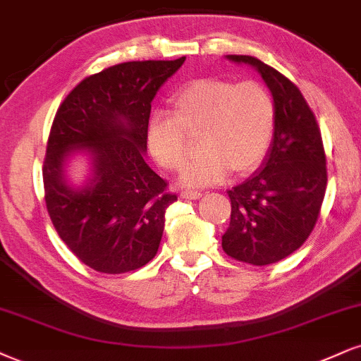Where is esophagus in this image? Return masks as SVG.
<instances>
[{"mask_svg": "<svg viewBox=\"0 0 361 361\" xmlns=\"http://www.w3.org/2000/svg\"><path fill=\"white\" fill-rule=\"evenodd\" d=\"M180 197L183 200H198V198H202V193L193 192V190H183V192L180 193Z\"/></svg>", "mask_w": 361, "mask_h": 361, "instance_id": "1", "label": "esophagus"}]
</instances>
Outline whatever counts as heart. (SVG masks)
<instances>
[{
    "instance_id": "heart-1",
    "label": "heart",
    "mask_w": 361,
    "mask_h": 361,
    "mask_svg": "<svg viewBox=\"0 0 361 361\" xmlns=\"http://www.w3.org/2000/svg\"><path fill=\"white\" fill-rule=\"evenodd\" d=\"M276 129V107L259 82L200 79L173 99L169 119L154 117L147 146L164 169L178 171L188 159L186 137L198 139L203 156L181 173L186 188L222 183L233 171L247 175L266 158Z\"/></svg>"
}]
</instances>
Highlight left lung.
<instances>
[{
	"label": "left lung",
	"mask_w": 361,
	"mask_h": 361,
	"mask_svg": "<svg viewBox=\"0 0 361 361\" xmlns=\"http://www.w3.org/2000/svg\"><path fill=\"white\" fill-rule=\"evenodd\" d=\"M266 82L276 107V129L266 158L244 183L228 190L232 214L222 247L252 266L279 262L306 242L326 192L323 139L301 90L250 55H227Z\"/></svg>",
	"instance_id": "1"
}]
</instances>
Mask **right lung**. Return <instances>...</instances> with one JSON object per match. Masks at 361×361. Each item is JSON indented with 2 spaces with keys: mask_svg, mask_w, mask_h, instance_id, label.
Returning a JSON list of instances; mask_svg holds the SVG:
<instances>
[{
  "mask_svg": "<svg viewBox=\"0 0 361 361\" xmlns=\"http://www.w3.org/2000/svg\"><path fill=\"white\" fill-rule=\"evenodd\" d=\"M183 62L114 65L82 80L56 111L43 163L47 210L65 245L94 271H136L159 249L176 195L145 161L147 124L156 92ZM75 154L90 161L82 185L66 176Z\"/></svg>",
  "mask_w": 361,
  "mask_h": 361,
  "instance_id": "obj_1",
  "label": "right lung"
}]
</instances>
